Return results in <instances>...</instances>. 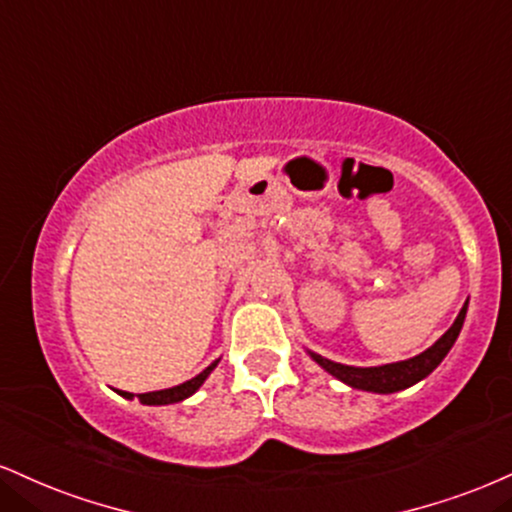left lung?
<instances>
[{"instance_id":"8db88e82","label":"left lung","mask_w":512,"mask_h":512,"mask_svg":"<svg viewBox=\"0 0 512 512\" xmlns=\"http://www.w3.org/2000/svg\"><path fill=\"white\" fill-rule=\"evenodd\" d=\"M467 303H470V300H465L463 310L458 312V317H455L451 329H448L446 334L434 343V346H429L420 355L410 357V360L389 362V365H379V367H353V365H341V362H334V360H326V357L312 353V350H307V355H310L312 360L324 369V372H329L331 377L343 381V384L350 386V389L369 391V393H396V391L410 389V386H415L417 381L427 379L429 374L441 365L443 357L451 353L453 343L458 341L460 329H463L465 324Z\"/></svg>"}]
</instances>
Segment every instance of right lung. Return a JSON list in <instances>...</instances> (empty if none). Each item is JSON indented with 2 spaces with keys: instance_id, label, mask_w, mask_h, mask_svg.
<instances>
[{
  "instance_id": "obj_1",
  "label": "right lung",
  "mask_w": 512,
  "mask_h": 512,
  "mask_svg": "<svg viewBox=\"0 0 512 512\" xmlns=\"http://www.w3.org/2000/svg\"><path fill=\"white\" fill-rule=\"evenodd\" d=\"M219 360H221V357H219ZM219 360H214L212 365L202 369V372L197 374V377L188 379V381H183V384H178V386H171V389H162V391L140 393V396H138V398H140V403H143V405H171V403H181V400L190 398V396H193V393H195L197 389H200L202 384H205L209 374L214 372V367L219 365ZM119 396H123V398H126V400H133L135 393L119 391Z\"/></svg>"
}]
</instances>
